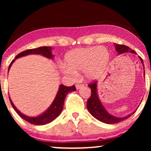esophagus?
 Instances as JSON below:
<instances>
[{
    "label": "esophagus",
    "mask_w": 151,
    "mask_h": 151,
    "mask_svg": "<svg viewBox=\"0 0 151 151\" xmlns=\"http://www.w3.org/2000/svg\"><path fill=\"white\" fill-rule=\"evenodd\" d=\"M84 86V85H83V84H76V88L77 89H79L81 87H83V86Z\"/></svg>",
    "instance_id": "obj_1"
}]
</instances>
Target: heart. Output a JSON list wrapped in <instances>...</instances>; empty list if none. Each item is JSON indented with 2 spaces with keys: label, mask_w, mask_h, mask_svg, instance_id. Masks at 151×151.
Returning <instances> with one entry per match:
<instances>
[{
  "label": "heart",
  "mask_w": 151,
  "mask_h": 151,
  "mask_svg": "<svg viewBox=\"0 0 151 151\" xmlns=\"http://www.w3.org/2000/svg\"><path fill=\"white\" fill-rule=\"evenodd\" d=\"M110 60V52L106 47H91L76 48L66 55L63 72L73 76L83 72L88 80H94L103 75Z\"/></svg>",
  "instance_id": "1"
}]
</instances>
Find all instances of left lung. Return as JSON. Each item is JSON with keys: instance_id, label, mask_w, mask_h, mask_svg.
Instances as JSON below:
<instances>
[{"instance_id": "left-lung-1", "label": "left lung", "mask_w": 151, "mask_h": 151, "mask_svg": "<svg viewBox=\"0 0 151 151\" xmlns=\"http://www.w3.org/2000/svg\"><path fill=\"white\" fill-rule=\"evenodd\" d=\"M115 47L119 55L127 52L135 53L133 50H132L131 48L127 47L126 45L115 44ZM140 59L143 63L142 58L140 57ZM144 75H145V72ZM88 85L91 89V94L88 99L87 103H86V106H87L89 112L97 120L106 124H114L128 119L131 116V114H133L134 113L135 111L131 114H129V115L123 117V118H118V117H115L110 114L106 111V109L104 108V106L102 105L100 100L99 99L98 94H97L96 91V82L94 81Z\"/></svg>"}]
</instances>
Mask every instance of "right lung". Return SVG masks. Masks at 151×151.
Returning <instances> with one entry per match:
<instances>
[{
	"label": "right lung",
	"mask_w": 151,
	"mask_h": 151,
	"mask_svg": "<svg viewBox=\"0 0 151 151\" xmlns=\"http://www.w3.org/2000/svg\"><path fill=\"white\" fill-rule=\"evenodd\" d=\"M30 54H35V55H41L42 56H45V57L48 58H51L53 57V55L51 54V48L48 47H41L37 48H32V49H28L27 50H24L23 52H21L19 54H18L15 59L21 57H24V56H27L28 55ZM15 59H13L12 60L9 67V68H11L12 63L14 62ZM76 91V87L75 85H73L71 86H66L63 85H60L59 90H58L57 96H56L55 99L53 103L51 104L50 106L48 109V110L44 113L42 114L41 115L37 117H29L27 116L24 115L23 114H22L19 110H18L14 104L12 103V101L11 100L9 97V100L11 102V105L13 107L15 111L17 112V114L21 117L22 119H23L25 121L30 122V123L36 124V125H43L49 123V122H52V121L57 118V116L60 115V114L62 112L64 106V102H65V99L66 96L67 95V94L70 92L75 91Z\"/></svg>",
	"instance_id": "obj_1"
}]
</instances>
